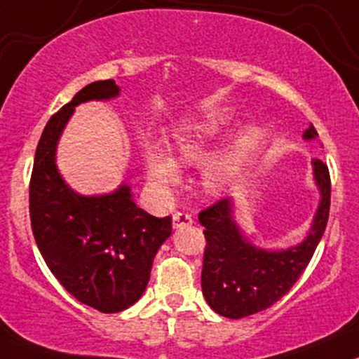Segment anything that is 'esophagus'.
Returning <instances> with one entry per match:
<instances>
[{
	"instance_id": "1",
	"label": "esophagus",
	"mask_w": 359,
	"mask_h": 359,
	"mask_svg": "<svg viewBox=\"0 0 359 359\" xmlns=\"http://www.w3.org/2000/svg\"><path fill=\"white\" fill-rule=\"evenodd\" d=\"M172 222H173V228L189 226V224H192V216L187 215V212L177 211V212H173Z\"/></svg>"
}]
</instances>
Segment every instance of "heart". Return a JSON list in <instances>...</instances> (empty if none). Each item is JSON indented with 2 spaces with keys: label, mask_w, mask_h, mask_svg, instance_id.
<instances>
[{
  "label": "heart",
  "mask_w": 359,
  "mask_h": 359,
  "mask_svg": "<svg viewBox=\"0 0 359 359\" xmlns=\"http://www.w3.org/2000/svg\"><path fill=\"white\" fill-rule=\"evenodd\" d=\"M230 126V116L226 112L212 114L204 121L192 122L180 129L173 137V151L175 158L182 163H196L201 161L211 148L218 143V140L224 135V131ZM255 144V131L247 129L243 131L233 148L228 149L219 158L212 160L204 170V186L210 191H222L228 186L233 175L237 173L242 161L249 156ZM147 168L149 177L158 186H172L179 180V168L175 161L168 158L161 151H148L147 155Z\"/></svg>",
  "instance_id": "obj_1"
}]
</instances>
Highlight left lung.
Wrapping results in <instances>:
<instances>
[{
    "label": "left lung",
    "mask_w": 359,
    "mask_h": 359,
    "mask_svg": "<svg viewBox=\"0 0 359 359\" xmlns=\"http://www.w3.org/2000/svg\"><path fill=\"white\" fill-rule=\"evenodd\" d=\"M317 135L310 124L303 137ZM313 175L320 189V204L309 237L291 249L269 252L259 249L240 233L231 216V201L222 199L199 212L206 249L203 259L201 288L208 305L228 318H243L269 309L281 300L309 266L330 210V175L324 161L315 158Z\"/></svg>",
    "instance_id": "left-lung-1"
}]
</instances>
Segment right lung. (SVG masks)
Wrapping results in <instances>:
<instances>
[{"label":"right lung","instance_id":"right-lung-1","mask_svg":"<svg viewBox=\"0 0 359 359\" xmlns=\"http://www.w3.org/2000/svg\"><path fill=\"white\" fill-rule=\"evenodd\" d=\"M119 95L114 80L93 81L46 124L30 177V223L42 257L78 302L104 313L129 309L147 290L156 252L172 218L136 206L126 184L112 194L80 196L56 167L57 140L78 104Z\"/></svg>","mask_w":359,"mask_h":359}]
</instances>
